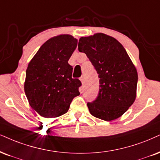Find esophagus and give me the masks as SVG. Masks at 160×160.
I'll use <instances>...</instances> for the list:
<instances>
[{
	"mask_svg": "<svg viewBox=\"0 0 160 160\" xmlns=\"http://www.w3.org/2000/svg\"><path fill=\"white\" fill-rule=\"evenodd\" d=\"M80 80H81V82H82V84H85L86 78H85V77H84V76H82V77H81V78H80Z\"/></svg>",
	"mask_w": 160,
	"mask_h": 160,
	"instance_id": "obj_1",
	"label": "esophagus"
}]
</instances>
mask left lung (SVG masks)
I'll list each match as a JSON object with an SVG mask.
<instances>
[{"label":"left lung","instance_id":"1","mask_svg":"<svg viewBox=\"0 0 160 160\" xmlns=\"http://www.w3.org/2000/svg\"><path fill=\"white\" fill-rule=\"evenodd\" d=\"M78 48L87 55L99 78L97 97L88 102L90 113L104 121L120 117L134 102L138 82L137 71L125 49L103 33L82 37Z\"/></svg>","mask_w":160,"mask_h":160}]
</instances>
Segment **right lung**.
Masks as SVG:
<instances>
[{
	"label": "right lung",
	"mask_w": 160,
	"mask_h": 160,
	"mask_svg": "<svg viewBox=\"0 0 160 160\" xmlns=\"http://www.w3.org/2000/svg\"><path fill=\"white\" fill-rule=\"evenodd\" d=\"M76 46L72 35H58L47 41L29 63L25 94L32 109L45 118L66 113L80 94L82 82L72 78V67L68 64Z\"/></svg>",
	"instance_id": "right-lung-1"
}]
</instances>
